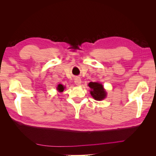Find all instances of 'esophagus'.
<instances>
[{"mask_svg": "<svg viewBox=\"0 0 156 156\" xmlns=\"http://www.w3.org/2000/svg\"><path fill=\"white\" fill-rule=\"evenodd\" d=\"M75 83L76 84V85H80L81 84V79L79 77H77L75 79Z\"/></svg>", "mask_w": 156, "mask_h": 156, "instance_id": "esophagus-1", "label": "esophagus"}]
</instances>
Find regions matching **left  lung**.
<instances>
[{"label": "left lung", "mask_w": 156, "mask_h": 156, "mask_svg": "<svg viewBox=\"0 0 156 156\" xmlns=\"http://www.w3.org/2000/svg\"><path fill=\"white\" fill-rule=\"evenodd\" d=\"M88 86L91 88L90 94L96 100L100 101L106 97V92L101 84L90 82L88 84Z\"/></svg>", "instance_id": "obj_1"}]
</instances>
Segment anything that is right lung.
<instances>
[{
    "instance_id": "right-lung-1",
    "label": "right lung",
    "mask_w": 156,
    "mask_h": 156,
    "mask_svg": "<svg viewBox=\"0 0 156 156\" xmlns=\"http://www.w3.org/2000/svg\"><path fill=\"white\" fill-rule=\"evenodd\" d=\"M64 89V87L62 84H58V87H57V90L59 92H63Z\"/></svg>"
}]
</instances>
